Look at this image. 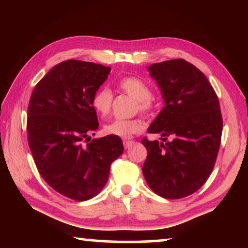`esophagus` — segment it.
Wrapping results in <instances>:
<instances>
[{
	"label": "esophagus",
	"instance_id": "esophagus-1",
	"mask_svg": "<svg viewBox=\"0 0 248 248\" xmlns=\"http://www.w3.org/2000/svg\"><path fill=\"white\" fill-rule=\"evenodd\" d=\"M134 144H135V140H124V146L125 149H130Z\"/></svg>",
	"mask_w": 248,
	"mask_h": 248
}]
</instances>
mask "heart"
Segmentation results:
<instances>
[{"label": "heart", "mask_w": 248, "mask_h": 248, "mask_svg": "<svg viewBox=\"0 0 248 248\" xmlns=\"http://www.w3.org/2000/svg\"><path fill=\"white\" fill-rule=\"evenodd\" d=\"M118 87L135 99V108L144 114H150L156 108V101L151 94V89L148 83L143 78L134 76H128L121 78L118 82ZM113 93L107 87H102L93 93L92 105L96 112L105 117L112 108ZM144 121L140 118L131 119H114L104 125L105 133L119 136V138H130L133 134L140 133L144 129Z\"/></svg>", "instance_id": "obj_1"}]
</instances>
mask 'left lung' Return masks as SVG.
Returning <instances> with one entry per match:
<instances>
[{"label":"left lung","instance_id":"left-lung-1","mask_svg":"<svg viewBox=\"0 0 248 248\" xmlns=\"http://www.w3.org/2000/svg\"><path fill=\"white\" fill-rule=\"evenodd\" d=\"M165 107L148 129L163 141L141 139L147 148L143 173L149 187L167 199L202 187L217 161L223 131L217 94L203 73L182 59L149 67Z\"/></svg>","mask_w":248,"mask_h":248}]
</instances>
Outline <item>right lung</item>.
I'll return each mask as SVG.
<instances>
[{"mask_svg":"<svg viewBox=\"0 0 248 248\" xmlns=\"http://www.w3.org/2000/svg\"><path fill=\"white\" fill-rule=\"evenodd\" d=\"M109 71L94 62H62L37 83L30 99L26 129L37 170L52 188L78 202L101 192L110 164L124 152L119 136L89 141L99 127L92 99Z\"/></svg>","mask_w":248,"mask_h":248,"instance_id":"right-lung-1","label":"right lung"}]
</instances>
